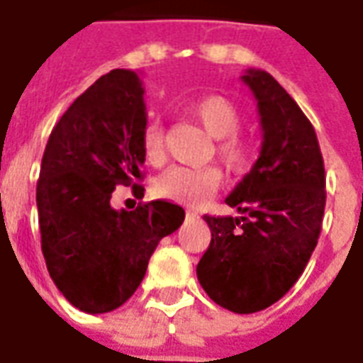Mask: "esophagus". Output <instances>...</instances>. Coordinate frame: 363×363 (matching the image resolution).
I'll list each match as a JSON object with an SVG mask.
<instances>
[{"instance_id":"esophagus-1","label":"esophagus","mask_w":363,"mask_h":363,"mask_svg":"<svg viewBox=\"0 0 363 363\" xmlns=\"http://www.w3.org/2000/svg\"><path fill=\"white\" fill-rule=\"evenodd\" d=\"M186 220H198V213L192 210H186Z\"/></svg>"}]
</instances>
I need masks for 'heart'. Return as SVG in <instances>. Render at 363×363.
<instances>
[{"label": "heart", "mask_w": 363, "mask_h": 363, "mask_svg": "<svg viewBox=\"0 0 363 363\" xmlns=\"http://www.w3.org/2000/svg\"><path fill=\"white\" fill-rule=\"evenodd\" d=\"M192 118H196L208 134L216 138V155L229 173L249 171L257 159V143L252 138L239 132L243 114L229 99L208 95L189 106ZM143 157L151 165H157L165 157V132L159 122H150L142 134ZM221 186V173L216 167L190 169L171 167L153 181V192L159 198L179 204L198 206L213 196Z\"/></svg>", "instance_id": "1"}]
</instances>
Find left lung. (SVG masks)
I'll list each match as a JSON object with an SVG mask.
<instances>
[{"instance_id": "8db88e82", "label": "left lung", "mask_w": 363, "mask_h": 363, "mask_svg": "<svg viewBox=\"0 0 363 363\" xmlns=\"http://www.w3.org/2000/svg\"><path fill=\"white\" fill-rule=\"evenodd\" d=\"M243 82L257 99L262 150L225 204L241 216H204L212 241L196 267L216 303L249 315L289 291L311 259L325 213V163L315 128L262 69Z\"/></svg>"}]
</instances>
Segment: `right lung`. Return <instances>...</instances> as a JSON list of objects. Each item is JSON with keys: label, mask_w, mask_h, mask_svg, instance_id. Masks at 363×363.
<instances>
[{"label": "right lung", "mask_w": 363, "mask_h": 363, "mask_svg": "<svg viewBox=\"0 0 363 363\" xmlns=\"http://www.w3.org/2000/svg\"><path fill=\"white\" fill-rule=\"evenodd\" d=\"M145 124L138 74L112 69L62 114L44 150L36 182L40 247L56 288L85 313L126 303L159 241L184 221L181 206L167 200L134 212L111 206L120 184L143 196Z\"/></svg>", "instance_id": "obj_1"}]
</instances>
